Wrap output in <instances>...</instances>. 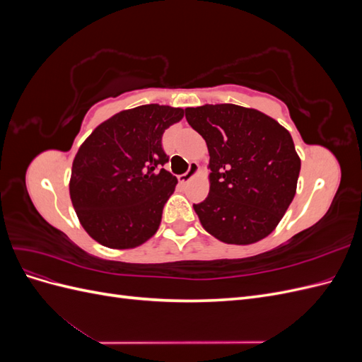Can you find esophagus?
Listing matches in <instances>:
<instances>
[{"label":"esophagus","instance_id":"obj_1","mask_svg":"<svg viewBox=\"0 0 362 362\" xmlns=\"http://www.w3.org/2000/svg\"><path fill=\"white\" fill-rule=\"evenodd\" d=\"M199 172V164L198 163H190V168H189V170L185 172V173H182V175H180L178 177V181L181 182V184H185V182H189L196 173Z\"/></svg>","mask_w":362,"mask_h":362}]
</instances>
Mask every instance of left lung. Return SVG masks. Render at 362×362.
<instances>
[{"label":"left lung","instance_id":"left-lung-1","mask_svg":"<svg viewBox=\"0 0 362 362\" xmlns=\"http://www.w3.org/2000/svg\"><path fill=\"white\" fill-rule=\"evenodd\" d=\"M206 141L210 193L193 204L206 233L228 245L267 237L290 206L300 172L291 134L275 119L235 104L185 108Z\"/></svg>","mask_w":362,"mask_h":362}]
</instances>
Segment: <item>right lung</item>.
Segmentation results:
<instances>
[{"instance_id":"right-lung-1","label":"right lung","mask_w":362,"mask_h":362,"mask_svg":"<svg viewBox=\"0 0 362 362\" xmlns=\"http://www.w3.org/2000/svg\"><path fill=\"white\" fill-rule=\"evenodd\" d=\"M182 108L146 104L119 112L98 125L72 163L69 194L78 221L98 243L140 246L157 233L163 206L178 180L163 169L164 129Z\"/></svg>"}]
</instances>
